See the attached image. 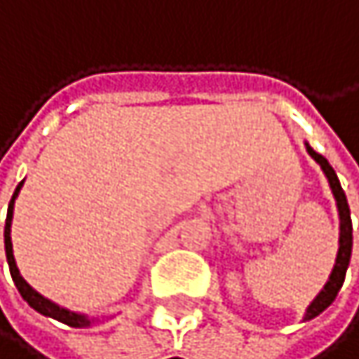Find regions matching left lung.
I'll list each match as a JSON object with an SVG mask.
<instances>
[{
	"mask_svg": "<svg viewBox=\"0 0 359 359\" xmlns=\"http://www.w3.org/2000/svg\"><path fill=\"white\" fill-rule=\"evenodd\" d=\"M307 147V153L320 163V168L324 170L328 183H330V189H332V196L337 200V208H339V219H341V233H339V252H337V263H334V269L326 282V286L320 290V294L311 301V305L307 307L305 311V320H311L316 316H320L326 307L332 305V301L337 299L343 282H345V273H347V267H349V259H351V246H353V229H351V212H349V204H347V198H345V191L339 183V176L337 172L332 170V165L328 163V159L320 153H316L309 142H305Z\"/></svg>",
	"mask_w": 359,
	"mask_h": 359,
	"instance_id": "obj_1",
	"label": "left lung"
}]
</instances>
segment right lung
Masks as SVG:
<instances>
[{
    "instance_id": "add662e5",
    "label": "right lung",
    "mask_w": 359,
    "mask_h": 359,
    "mask_svg": "<svg viewBox=\"0 0 359 359\" xmlns=\"http://www.w3.org/2000/svg\"><path fill=\"white\" fill-rule=\"evenodd\" d=\"M22 183H25V181H22ZM22 183H18V187H16V191H14L12 200H10V206H8V219H6V229H4L6 259H8V267H10L12 280H14V284H16V288H18L20 297H22V299H25V301H27V303H29L37 313L48 316V318H54V320H58V322H62V324H67V326H73V328H86V326H90V320H88L86 316L75 313V311H69V309H65V307H58V305H56V303H52L50 299L41 297L37 290H33V288L25 282V278L20 276V271H18V267H16L14 252H12V238H10V231H12L14 202H16V198H18V194H20Z\"/></svg>"
}]
</instances>
